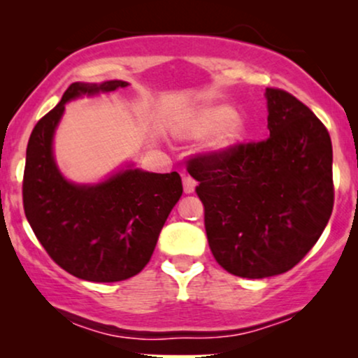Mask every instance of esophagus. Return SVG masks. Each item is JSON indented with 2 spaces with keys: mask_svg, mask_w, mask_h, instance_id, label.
Segmentation results:
<instances>
[{
  "mask_svg": "<svg viewBox=\"0 0 358 358\" xmlns=\"http://www.w3.org/2000/svg\"><path fill=\"white\" fill-rule=\"evenodd\" d=\"M182 182H183V192H185V193H188V195H190V193L195 192L196 182L192 178L190 175H185L183 178H182Z\"/></svg>",
  "mask_w": 358,
  "mask_h": 358,
  "instance_id": "1",
  "label": "esophagus"
}]
</instances>
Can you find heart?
Returning a JSON list of instances; mask_svg holds the SVG:
<instances>
[{
  "label": "heart",
  "instance_id": "b5f03b06",
  "mask_svg": "<svg viewBox=\"0 0 358 358\" xmlns=\"http://www.w3.org/2000/svg\"><path fill=\"white\" fill-rule=\"evenodd\" d=\"M245 119L227 104L203 106L185 122L182 134L187 138H200L208 134L203 150L210 155L231 151L245 134Z\"/></svg>",
  "mask_w": 358,
  "mask_h": 358
}]
</instances>
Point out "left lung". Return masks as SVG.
Wrapping results in <instances>:
<instances>
[{
    "mask_svg": "<svg viewBox=\"0 0 358 358\" xmlns=\"http://www.w3.org/2000/svg\"><path fill=\"white\" fill-rule=\"evenodd\" d=\"M269 138L188 162L215 261L262 279L298 264L334 210V151L323 122L281 89H266Z\"/></svg>",
    "mask_w": 358,
    "mask_h": 358,
    "instance_id": "8db88e82",
    "label": "left lung"
}]
</instances>
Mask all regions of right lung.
<instances>
[{
	"mask_svg": "<svg viewBox=\"0 0 358 358\" xmlns=\"http://www.w3.org/2000/svg\"><path fill=\"white\" fill-rule=\"evenodd\" d=\"M124 80L73 82L36 122L23 175L24 215L53 261L72 276L114 282L136 276L150 262L158 236L183 193L176 171L150 173L127 165L99 183H73L60 173L53 134L65 104L114 92Z\"/></svg>",
	"mask_w": 358,
	"mask_h": 358,
	"instance_id": "right-lung-1",
	"label": "right lung"
}]
</instances>
